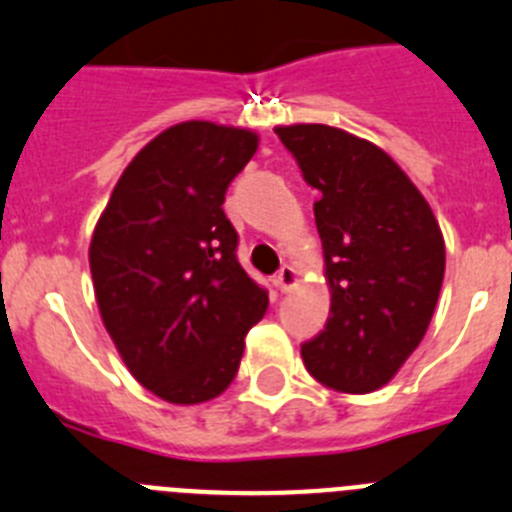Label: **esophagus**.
I'll return each instance as SVG.
<instances>
[{
	"label": "esophagus",
	"mask_w": 512,
	"mask_h": 512,
	"mask_svg": "<svg viewBox=\"0 0 512 512\" xmlns=\"http://www.w3.org/2000/svg\"><path fill=\"white\" fill-rule=\"evenodd\" d=\"M296 283H298V273H296V270H293V267H290V265L280 267L278 275H275V285H278V288L285 293V290H290Z\"/></svg>",
	"instance_id": "obj_1"
}]
</instances>
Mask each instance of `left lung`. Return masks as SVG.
Here are the masks:
<instances>
[{
	"mask_svg": "<svg viewBox=\"0 0 512 512\" xmlns=\"http://www.w3.org/2000/svg\"><path fill=\"white\" fill-rule=\"evenodd\" d=\"M313 204L329 321L301 344L306 370L339 393H372L421 344L444 280L434 211L388 153L329 124L275 127Z\"/></svg>",
	"mask_w": 512,
	"mask_h": 512,
	"instance_id": "1",
	"label": "left lung"
}]
</instances>
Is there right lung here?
Wrapping results in <instances>:
<instances>
[{
	"mask_svg": "<svg viewBox=\"0 0 512 512\" xmlns=\"http://www.w3.org/2000/svg\"><path fill=\"white\" fill-rule=\"evenodd\" d=\"M255 150V132L214 122L160 132L124 168L91 237L104 326L135 380L168 403L222 395L267 311L222 209Z\"/></svg>",
	"mask_w": 512,
	"mask_h": 512,
	"instance_id": "right-lung-1",
	"label": "right lung"
}]
</instances>
